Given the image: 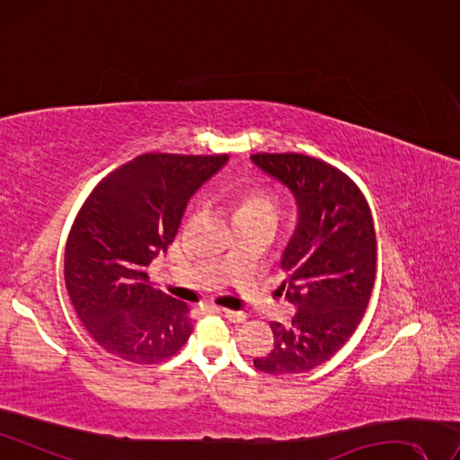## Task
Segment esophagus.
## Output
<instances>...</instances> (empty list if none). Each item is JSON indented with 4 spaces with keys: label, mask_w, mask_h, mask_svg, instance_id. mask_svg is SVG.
<instances>
[{
    "label": "esophagus",
    "mask_w": 460,
    "mask_h": 460,
    "mask_svg": "<svg viewBox=\"0 0 460 460\" xmlns=\"http://www.w3.org/2000/svg\"><path fill=\"white\" fill-rule=\"evenodd\" d=\"M221 314H224L229 322H234V324H243V322L246 320V313H243V311H227V309H224V311H221Z\"/></svg>",
    "instance_id": "1"
}]
</instances>
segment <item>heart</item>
Listing matches in <instances>:
<instances>
[{"label": "heart", "mask_w": 460, "mask_h": 460, "mask_svg": "<svg viewBox=\"0 0 460 460\" xmlns=\"http://www.w3.org/2000/svg\"><path fill=\"white\" fill-rule=\"evenodd\" d=\"M233 210L239 224L256 219H275L279 216V202L277 197L263 190V187H246L233 193L231 197Z\"/></svg>", "instance_id": "obj_1"}]
</instances>
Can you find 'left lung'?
Instances as JSON below:
<instances>
[{"label": "left lung", "instance_id": "left-lung-1", "mask_svg": "<svg viewBox=\"0 0 460 460\" xmlns=\"http://www.w3.org/2000/svg\"><path fill=\"white\" fill-rule=\"evenodd\" d=\"M252 163L292 191L297 224L286 244L282 290L290 326L270 322L275 347L253 360L273 376L330 360L360 324L376 280V231L367 202L341 170L301 153H258Z\"/></svg>", "mask_w": 460, "mask_h": 460}]
</instances>
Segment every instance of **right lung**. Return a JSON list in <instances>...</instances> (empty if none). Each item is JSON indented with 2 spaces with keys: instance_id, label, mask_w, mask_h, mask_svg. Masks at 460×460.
Returning <instances> with one entry per match:
<instances>
[{
  "instance_id": "obj_1",
  "label": "right lung",
  "mask_w": 460,
  "mask_h": 460,
  "mask_svg": "<svg viewBox=\"0 0 460 460\" xmlns=\"http://www.w3.org/2000/svg\"><path fill=\"white\" fill-rule=\"evenodd\" d=\"M227 155L146 153L102 180L79 210L64 256L66 288L94 341L117 358L157 364L190 339L193 320L149 284L185 207Z\"/></svg>"
}]
</instances>
